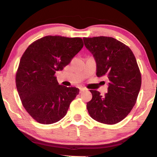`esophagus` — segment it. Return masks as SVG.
<instances>
[{"label": "esophagus", "mask_w": 157, "mask_h": 157, "mask_svg": "<svg viewBox=\"0 0 157 157\" xmlns=\"http://www.w3.org/2000/svg\"><path fill=\"white\" fill-rule=\"evenodd\" d=\"M85 90H86L85 88H84V87H79V91H80V92H84V91H85Z\"/></svg>", "instance_id": "1"}]
</instances>
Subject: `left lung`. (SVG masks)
I'll list each match as a JSON object with an SVG mask.
<instances>
[{"label":"left lung","instance_id":"1","mask_svg":"<svg viewBox=\"0 0 157 157\" xmlns=\"http://www.w3.org/2000/svg\"><path fill=\"white\" fill-rule=\"evenodd\" d=\"M85 47L97 63V76L109 78L108 93L90 90L92 99L86 109L94 120L109 125L118 123L129 114L136 103L142 78L131 49L113 37L83 38Z\"/></svg>","mask_w":157,"mask_h":157}]
</instances>
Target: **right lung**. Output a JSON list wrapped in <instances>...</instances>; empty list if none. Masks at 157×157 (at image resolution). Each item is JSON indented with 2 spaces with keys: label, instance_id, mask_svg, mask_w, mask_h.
<instances>
[{
  "label": "right lung",
  "instance_id": "right-lung-1",
  "mask_svg": "<svg viewBox=\"0 0 157 157\" xmlns=\"http://www.w3.org/2000/svg\"><path fill=\"white\" fill-rule=\"evenodd\" d=\"M84 44L78 37L46 36L28 46L16 73V86L27 113L41 124L58 122L66 115L79 89L58 84L55 73L71 63Z\"/></svg>",
  "mask_w": 157,
  "mask_h": 157
}]
</instances>
